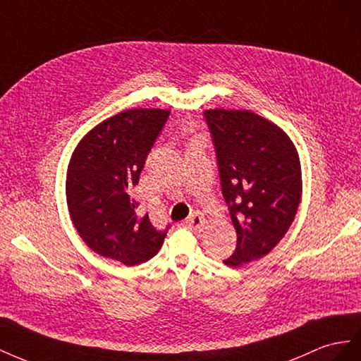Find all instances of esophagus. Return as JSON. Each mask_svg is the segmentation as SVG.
Here are the masks:
<instances>
[{"label":"esophagus","mask_w":361,"mask_h":361,"mask_svg":"<svg viewBox=\"0 0 361 361\" xmlns=\"http://www.w3.org/2000/svg\"><path fill=\"white\" fill-rule=\"evenodd\" d=\"M204 224H205V221H204V218H202V214H200V213H195V214H192L190 218L186 221V225L189 226L190 230H193V231H202V226H204Z\"/></svg>","instance_id":"esophagus-1"}]
</instances>
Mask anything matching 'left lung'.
<instances>
[{"instance_id":"1","label":"left lung","mask_w":361,"mask_h":361,"mask_svg":"<svg viewBox=\"0 0 361 361\" xmlns=\"http://www.w3.org/2000/svg\"><path fill=\"white\" fill-rule=\"evenodd\" d=\"M238 245L226 266L259 260L280 243L298 212L302 173L290 137L250 110L204 111Z\"/></svg>"}]
</instances>
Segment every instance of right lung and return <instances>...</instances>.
<instances>
[{
  "mask_svg": "<svg viewBox=\"0 0 361 361\" xmlns=\"http://www.w3.org/2000/svg\"><path fill=\"white\" fill-rule=\"evenodd\" d=\"M169 113L121 111L92 128L72 152L66 172L68 210L80 238L98 255L136 266L161 248L166 230H157L148 214L137 212L131 189Z\"/></svg>",
  "mask_w": 361,
  "mask_h": 361,
  "instance_id": "add662e5",
  "label": "right lung"
}]
</instances>
